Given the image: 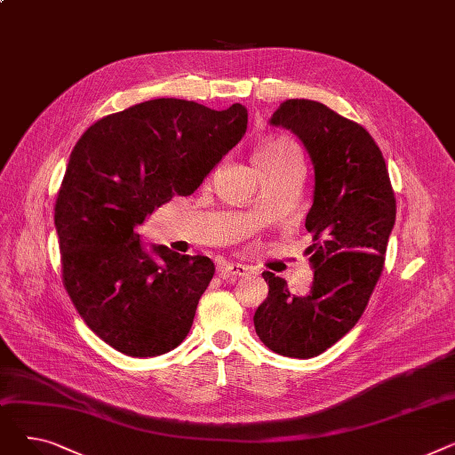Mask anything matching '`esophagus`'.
<instances>
[{"mask_svg":"<svg viewBox=\"0 0 455 455\" xmlns=\"http://www.w3.org/2000/svg\"><path fill=\"white\" fill-rule=\"evenodd\" d=\"M218 273L223 280L227 282H235L237 278L247 276L249 267L242 266V264H234V261H223V264L218 267Z\"/></svg>","mask_w":455,"mask_h":455,"instance_id":"1","label":"esophagus"}]
</instances>
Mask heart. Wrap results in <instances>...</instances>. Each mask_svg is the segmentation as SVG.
Listing matches in <instances>:
<instances>
[{"label":"heart","instance_id":"heart-1","mask_svg":"<svg viewBox=\"0 0 455 455\" xmlns=\"http://www.w3.org/2000/svg\"><path fill=\"white\" fill-rule=\"evenodd\" d=\"M293 155H299L295 143H291L290 140L278 138V140H271V141L264 143V146H261L254 153L252 162H254V165L258 167V170H264V167L276 165V164H280L283 160H288Z\"/></svg>","mask_w":455,"mask_h":455}]
</instances>
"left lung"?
<instances>
[{
    "instance_id": "left-lung-1",
    "label": "left lung",
    "mask_w": 455,
    "mask_h": 455,
    "mask_svg": "<svg viewBox=\"0 0 455 455\" xmlns=\"http://www.w3.org/2000/svg\"><path fill=\"white\" fill-rule=\"evenodd\" d=\"M271 125L297 134L314 164L306 215L314 282L304 295H291L283 278L261 273L269 293L254 328L273 352L304 360L338 343L363 315L384 271L396 201L384 155L360 124L323 103L288 100Z\"/></svg>"
}]
</instances>
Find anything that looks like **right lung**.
Instances as JSON below:
<instances>
[{"instance_id": "add662e5", "label": "right lung", "mask_w": 455, "mask_h": 455, "mask_svg": "<svg viewBox=\"0 0 455 455\" xmlns=\"http://www.w3.org/2000/svg\"><path fill=\"white\" fill-rule=\"evenodd\" d=\"M247 108L160 98L105 116L69 155L55 204L62 283L88 328L132 357L179 347L215 273L206 256L146 249L136 227L191 196L243 138Z\"/></svg>"}]
</instances>
